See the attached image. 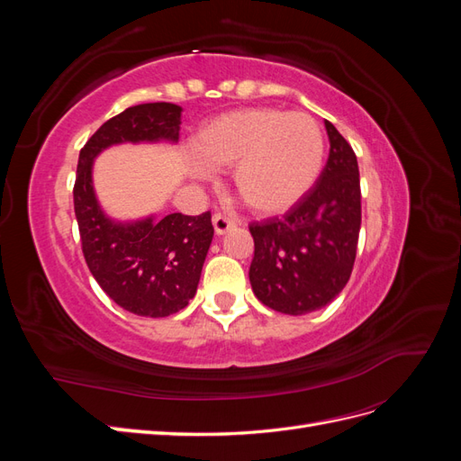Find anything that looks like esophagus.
Instances as JSON below:
<instances>
[{"instance_id": "esophagus-1", "label": "esophagus", "mask_w": 461, "mask_h": 461, "mask_svg": "<svg viewBox=\"0 0 461 461\" xmlns=\"http://www.w3.org/2000/svg\"><path fill=\"white\" fill-rule=\"evenodd\" d=\"M212 221H213V229H215L217 234H225V232H229L230 229L236 227V222H234L230 217L222 215V213H215Z\"/></svg>"}]
</instances>
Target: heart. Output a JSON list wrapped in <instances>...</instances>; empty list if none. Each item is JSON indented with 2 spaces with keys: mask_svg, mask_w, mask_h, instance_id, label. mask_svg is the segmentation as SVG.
Returning a JSON list of instances; mask_svg holds the SVG:
<instances>
[{
  "mask_svg": "<svg viewBox=\"0 0 461 461\" xmlns=\"http://www.w3.org/2000/svg\"><path fill=\"white\" fill-rule=\"evenodd\" d=\"M194 173L202 178L232 167V188L254 213L294 207L323 171L325 134L303 111L246 107L227 111L192 138Z\"/></svg>",
  "mask_w": 461,
  "mask_h": 461,
  "instance_id": "1",
  "label": "heart"
}]
</instances>
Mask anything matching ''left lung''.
Returning <instances> with one entry per match:
<instances>
[{
	"mask_svg": "<svg viewBox=\"0 0 461 461\" xmlns=\"http://www.w3.org/2000/svg\"><path fill=\"white\" fill-rule=\"evenodd\" d=\"M329 159L315 186L283 217L252 222L249 283L267 308L305 315L337 298L352 275L361 227L359 169L352 146L325 121Z\"/></svg>",
	"mask_w": 461,
	"mask_h": 461,
	"instance_id": "8db88e82",
	"label": "left lung"
}]
</instances>
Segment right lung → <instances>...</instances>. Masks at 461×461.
<instances>
[{
	"instance_id": "obj_1",
	"label": "right lung",
	"mask_w": 461,
	"mask_h": 461,
	"mask_svg": "<svg viewBox=\"0 0 461 461\" xmlns=\"http://www.w3.org/2000/svg\"><path fill=\"white\" fill-rule=\"evenodd\" d=\"M180 115L183 107L167 102L132 105L104 122L78 156L73 196L82 254L105 294L140 317L173 315L196 294L213 239L212 213L111 219L95 198L94 159L117 144L178 142Z\"/></svg>"
}]
</instances>
